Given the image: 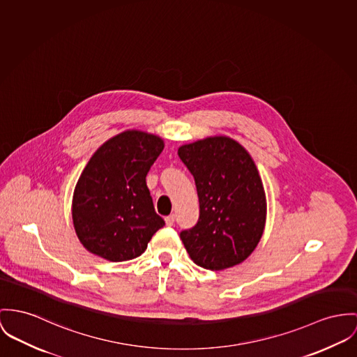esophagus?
Wrapping results in <instances>:
<instances>
[{
  "label": "esophagus",
  "instance_id": "esophagus-1",
  "mask_svg": "<svg viewBox=\"0 0 357 357\" xmlns=\"http://www.w3.org/2000/svg\"><path fill=\"white\" fill-rule=\"evenodd\" d=\"M174 222H175V216H174V215H169V216L165 218V224H167V225L171 227V225H174Z\"/></svg>",
  "mask_w": 357,
  "mask_h": 357
}]
</instances>
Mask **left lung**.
<instances>
[{
	"instance_id": "1",
	"label": "left lung",
	"mask_w": 357,
	"mask_h": 357,
	"mask_svg": "<svg viewBox=\"0 0 357 357\" xmlns=\"http://www.w3.org/2000/svg\"><path fill=\"white\" fill-rule=\"evenodd\" d=\"M199 199L197 224L179 236L192 261L221 271L243 262L258 245L266 199L258 169L246 149L228 137H211L179 148Z\"/></svg>"
}]
</instances>
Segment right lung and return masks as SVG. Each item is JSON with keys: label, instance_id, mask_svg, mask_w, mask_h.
<instances>
[{"label": "right lung", "instance_id": "add662e5", "mask_svg": "<svg viewBox=\"0 0 357 357\" xmlns=\"http://www.w3.org/2000/svg\"><path fill=\"white\" fill-rule=\"evenodd\" d=\"M163 148L162 138L129 130L89 159L72 205L76 234L89 252L112 262L133 259L165 227L145 181Z\"/></svg>", "mask_w": 357, "mask_h": 357}]
</instances>
